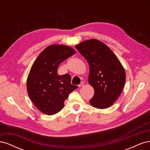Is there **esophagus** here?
Listing matches in <instances>:
<instances>
[{
	"label": "esophagus",
	"mask_w": 150,
	"mask_h": 150,
	"mask_svg": "<svg viewBox=\"0 0 150 150\" xmlns=\"http://www.w3.org/2000/svg\"><path fill=\"white\" fill-rule=\"evenodd\" d=\"M84 84V82H81V83L78 85V86H79V87H81V86H83Z\"/></svg>",
	"instance_id": "esophagus-1"
}]
</instances>
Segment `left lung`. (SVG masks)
Masks as SVG:
<instances>
[{
  "label": "left lung",
  "mask_w": 150,
  "mask_h": 150,
  "mask_svg": "<svg viewBox=\"0 0 150 150\" xmlns=\"http://www.w3.org/2000/svg\"><path fill=\"white\" fill-rule=\"evenodd\" d=\"M89 66L88 82L94 89L89 103L92 106L105 109L120 96L126 81L125 69L105 44L92 39L76 45Z\"/></svg>",
  "instance_id": "left-lung-1"
}]
</instances>
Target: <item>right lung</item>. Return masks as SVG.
<instances>
[{"mask_svg": "<svg viewBox=\"0 0 150 150\" xmlns=\"http://www.w3.org/2000/svg\"><path fill=\"white\" fill-rule=\"evenodd\" d=\"M76 53L64 45H51L41 52L32 66L27 80L28 95L42 112L52 115L64 108L69 94L77 89L71 84L69 74L59 76L57 70L61 63Z\"/></svg>", "mask_w": 150, "mask_h": 150, "instance_id": "obj_1", "label": "right lung"}]
</instances>
